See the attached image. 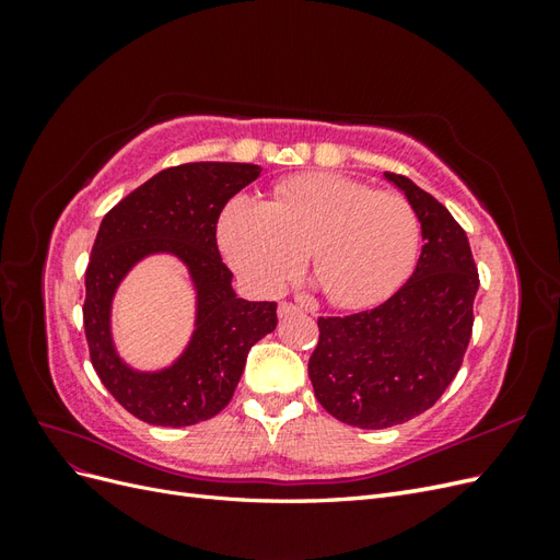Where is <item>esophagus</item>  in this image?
<instances>
[{"label": "esophagus", "mask_w": 560, "mask_h": 560, "mask_svg": "<svg viewBox=\"0 0 560 560\" xmlns=\"http://www.w3.org/2000/svg\"><path fill=\"white\" fill-rule=\"evenodd\" d=\"M294 313H301V308L296 306V303H290V301H282L278 306V315L280 317H287V315H294Z\"/></svg>", "instance_id": "34e87169"}]
</instances>
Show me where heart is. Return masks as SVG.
I'll list each match as a JSON object with an SVG mask.
<instances>
[{"label":"heart","instance_id":"obj_1","mask_svg":"<svg viewBox=\"0 0 560 560\" xmlns=\"http://www.w3.org/2000/svg\"><path fill=\"white\" fill-rule=\"evenodd\" d=\"M219 245L259 294L280 292L308 249V266L334 306L364 308L411 276L420 219L397 191H374L338 173H303L278 182L266 202L231 200L219 219Z\"/></svg>","mask_w":560,"mask_h":560}]
</instances>
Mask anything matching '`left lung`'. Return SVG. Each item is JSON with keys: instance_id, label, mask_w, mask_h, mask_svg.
<instances>
[{"instance_id": "obj_1", "label": "left lung", "mask_w": 560, "mask_h": 560, "mask_svg": "<svg viewBox=\"0 0 560 560\" xmlns=\"http://www.w3.org/2000/svg\"><path fill=\"white\" fill-rule=\"evenodd\" d=\"M385 177L418 212V266L381 306L319 317V341L308 360L322 409L362 430L401 425L444 395L469 346L479 290L467 233L453 214L409 177Z\"/></svg>"}]
</instances>
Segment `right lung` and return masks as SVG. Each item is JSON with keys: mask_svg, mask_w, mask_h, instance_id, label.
<instances>
[{"mask_svg": "<svg viewBox=\"0 0 560 560\" xmlns=\"http://www.w3.org/2000/svg\"><path fill=\"white\" fill-rule=\"evenodd\" d=\"M252 163H184L138 186L105 214L86 268L83 329L95 374L128 413L149 425L186 428L231 401L249 348L278 325L276 301H245L217 247L226 202L259 177ZM171 250L190 266L199 292L190 348L156 375L132 372L117 358L108 308L117 282L147 253Z\"/></svg>", "mask_w": 560, "mask_h": 560, "instance_id": "add662e5", "label": "right lung"}]
</instances>
